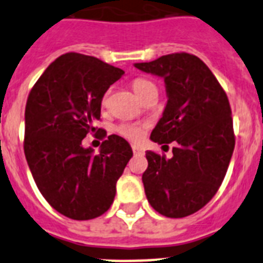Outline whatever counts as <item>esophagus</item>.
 <instances>
[{
    "label": "esophagus",
    "mask_w": 263,
    "mask_h": 263,
    "mask_svg": "<svg viewBox=\"0 0 263 263\" xmlns=\"http://www.w3.org/2000/svg\"><path fill=\"white\" fill-rule=\"evenodd\" d=\"M132 151H134V154H136V155H143V154H144V151H143L142 148H140V147H139V145H132Z\"/></svg>",
    "instance_id": "esophagus-1"
}]
</instances>
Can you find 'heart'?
Segmentation results:
<instances>
[{"label": "heart", "mask_w": 263, "mask_h": 263, "mask_svg": "<svg viewBox=\"0 0 263 263\" xmlns=\"http://www.w3.org/2000/svg\"><path fill=\"white\" fill-rule=\"evenodd\" d=\"M132 89L135 92V95L138 96L140 100L144 98L145 95H148L152 90H158L155 83H152L148 79H136L132 83ZM105 101V98L103 99V103ZM147 127L148 125L145 123H138V121H124V123H120V124L116 127V132L119 135H121L123 138L131 140V142H139L142 140L145 135V131H147Z\"/></svg>", "instance_id": "heart-1"}]
</instances>
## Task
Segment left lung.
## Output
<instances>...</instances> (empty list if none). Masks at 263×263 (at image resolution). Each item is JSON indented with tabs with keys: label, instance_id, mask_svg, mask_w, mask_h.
Wrapping results in <instances>:
<instances>
[{
	"label": "left lung",
	"instance_id": "left-lung-1",
	"mask_svg": "<svg viewBox=\"0 0 263 263\" xmlns=\"http://www.w3.org/2000/svg\"><path fill=\"white\" fill-rule=\"evenodd\" d=\"M134 65L164 80L167 104L151 140L175 142L171 159L145 152V196L164 217H187L210 202L226 175L235 145L229 99L194 54L173 53Z\"/></svg>",
	"mask_w": 263,
	"mask_h": 263
}]
</instances>
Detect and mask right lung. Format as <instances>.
<instances>
[{
    "instance_id": "obj_1",
    "label": "right lung",
    "mask_w": 263,
    "mask_h": 263,
    "mask_svg": "<svg viewBox=\"0 0 263 263\" xmlns=\"http://www.w3.org/2000/svg\"><path fill=\"white\" fill-rule=\"evenodd\" d=\"M123 74L96 57L65 53L40 76L26 101V162L46 202L70 219L103 215L132 158L131 145L118 135L108 136L98 154L81 144L96 132L104 93Z\"/></svg>"
}]
</instances>
